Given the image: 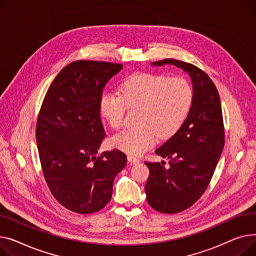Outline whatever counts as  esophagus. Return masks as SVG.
I'll return each instance as SVG.
<instances>
[{"label":"esophagus","mask_w":256,"mask_h":256,"mask_svg":"<svg viewBox=\"0 0 256 256\" xmlns=\"http://www.w3.org/2000/svg\"><path fill=\"white\" fill-rule=\"evenodd\" d=\"M127 159H128V162H129L130 164H136V163L140 162V159H138V158L134 157V156H132V155H128V156H127Z\"/></svg>","instance_id":"esophagus-1"}]
</instances>
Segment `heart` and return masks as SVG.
I'll return each mask as SVG.
<instances>
[{
	"label": "heart",
	"mask_w": 256,
	"mask_h": 256,
	"mask_svg": "<svg viewBox=\"0 0 256 256\" xmlns=\"http://www.w3.org/2000/svg\"><path fill=\"white\" fill-rule=\"evenodd\" d=\"M193 98V88L184 78L138 73L121 84L120 93H104L99 110L112 128L120 129L127 106L142 108L140 126L120 132L110 140L114 148L130 155H140L158 136L170 138L180 130L191 110Z\"/></svg>",
	"instance_id": "heart-1"
}]
</instances>
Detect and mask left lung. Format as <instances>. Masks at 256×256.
<instances>
[{
    "instance_id": "1",
    "label": "left lung",
    "mask_w": 256,
    "mask_h": 256,
    "mask_svg": "<svg viewBox=\"0 0 256 256\" xmlns=\"http://www.w3.org/2000/svg\"><path fill=\"white\" fill-rule=\"evenodd\" d=\"M174 65L188 73L193 88L191 110L180 130L155 153L168 158L146 162L150 176L144 186L146 200L160 213L174 214L191 206L206 191L224 146V127L219 93L202 70L189 63L165 58L151 64Z\"/></svg>"
}]
</instances>
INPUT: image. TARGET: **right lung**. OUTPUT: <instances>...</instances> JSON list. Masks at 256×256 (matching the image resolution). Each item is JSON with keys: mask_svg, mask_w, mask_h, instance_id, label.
Listing matches in <instances>:
<instances>
[{"mask_svg": "<svg viewBox=\"0 0 256 256\" xmlns=\"http://www.w3.org/2000/svg\"><path fill=\"white\" fill-rule=\"evenodd\" d=\"M123 65L76 61L60 71L44 97L36 127L43 174L54 198L80 214L98 212L112 194L116 176L127 163L112 150L97 156L104 138L102 90Z\"/></svg>", "mask_w": 256, "mask_h": 256, "instance_id": "right-lung-1", "label": "right lung"}]
</instances>
